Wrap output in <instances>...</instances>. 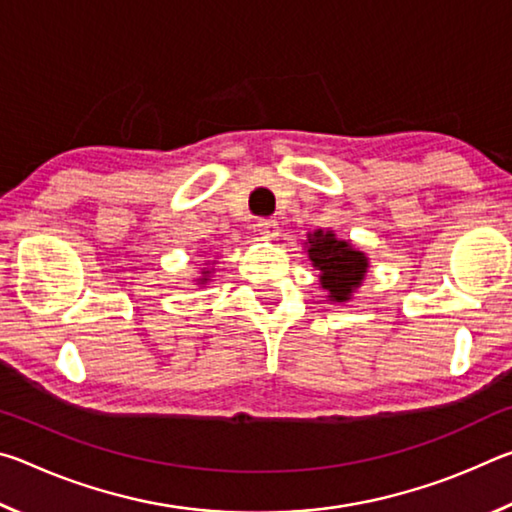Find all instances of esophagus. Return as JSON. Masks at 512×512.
I'll list each match as a JSON object with an SVG mask.
<instances>
[{"instance_id": "34e87169", "label": "esophagus", "mask_w": 512, "mask_h": 512, "mask_svg": "<svg viewBox=\"0 0 512 512\" xmlns=\"http://www.w3.org/2000/svg\"><path fill=\"white\" fill-rule=\"evenodd\" d=\"M255 228L264 239H275L277 235H280V228H277L275 219H259Z\"/></svg>"}]
</instances>
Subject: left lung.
I'll list each match as a JSON object with an SVG mask.
<instances>
[{
	"label": "left lung",
	"instance_id": "8db88e82",
	"mask_svg": "<svg viewBox=\"0 0 512 512\" xmlns=\"http://www.w3.org/2000/svg\"><path fill=\"white\" fill-rule=\"evenodd\" d=\"M307 255L320 271V287L332 302H348L368 273V257L334 230H316L307 235Z\"/></svg>",
	"mask_w": 512,
	"mask_h": 512
}]
</instances>
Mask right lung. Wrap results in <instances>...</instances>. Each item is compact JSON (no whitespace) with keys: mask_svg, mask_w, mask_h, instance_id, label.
I'll return each instance as SVG.
<instances>
[{"mask_svg":"<svg viewBox=\"0 0 512 512\" xmlns=\"http://www.w3.org/2000/svg\"><path fill=\"white\" fill-rule=\"evenodd\" d=\"M207 280H210V271H203V277H198V284H205Z\"/></svg>","mask_w":512,"mask_h":512,"instance_id":"add662e5","label":"right lung"}]
</instances>
